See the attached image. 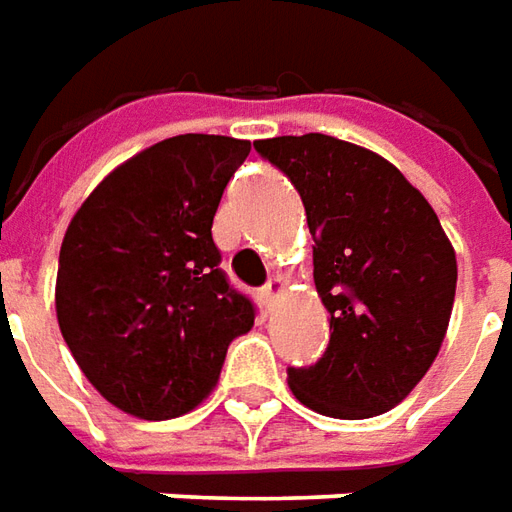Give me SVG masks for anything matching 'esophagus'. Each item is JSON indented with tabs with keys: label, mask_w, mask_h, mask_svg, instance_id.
<instances>
[{
	"label": "esophagus",
	"mask_w": 512,
	"mask_h": 512,
	"mask_svg": "<svg viewBox=\"0 0 512 512\" xmlns=\"http://www.w3.org/2000/svg\"><path fill=\"white\" fill-rule=\"evenodd\" d=\"M283 291H285V280H283V277H277V274H274L269 283L263 285V291H260V294H263L266 305H271V302L277 300V297H280Z\"/></svg>",
	"instance_id": "obj_1"
}]
</instances>
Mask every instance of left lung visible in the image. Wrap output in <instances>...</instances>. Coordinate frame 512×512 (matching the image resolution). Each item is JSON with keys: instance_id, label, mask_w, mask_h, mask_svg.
I'll list each match as a JSON object with an SVG mask.
<instances>
[{"instance_id": "1", "label": "left lung", "mask_w": 512, "mask_h": 512, "mask_svg": "<svg viewBox=\"0 0 512 512\" xmlns=\"http://www.w3.org/2000/svg\"><path fill=\"white\" fill-rule=\"evenodd\" d=\"M255 148L300 190L330 322L325 356L291 367L288 387L319 415H384L429 373L446 339L454 246L423 193L370 148L328 134L257 139Z\"/></svg>"}]
</instances>
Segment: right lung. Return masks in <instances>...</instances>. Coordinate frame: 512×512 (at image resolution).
Returning a JSON list of instances; mask_svg holds the SVG:
<instances>
[{"instance_id":"right-lung-1","label":"right lung","mask_w":512,"mask_h":512,"mask_svg":"<svg viewBox=\"0 0 512 512\" xmlns=\"http://www.w3.org/2000/svg\"><path fill=\"white\" fill-rule=\"evenodd\" d=\"M249 139L179 134L125 159L66 227L55 314L89 384L120 412L170 420L218 384L255 308L212 243L224 187Z\"/></svg>"}]
</instances>
